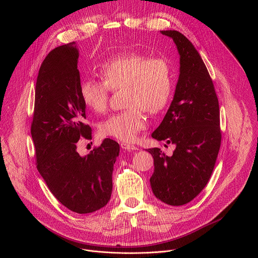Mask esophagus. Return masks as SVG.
<instances>
[{
  "label": "esophagus",
  "instance_id": "esophagus-1",
  "mask_svg": "<svg viewBox=\"0 0 258 258\" xmlns=\"http://www.w3.org/2000/svg\"><path fill=\"white\" fill-rule=\"evenodd\" d=\"M120 146H121L122 149L127 150V151H135V150H138V147H137V146L132 145V144H130V143H121Z\"/></svg>",
  "mask_w": 258,
  "mask_h": 258
}]
</instances>
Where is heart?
Segmentation results:
<instances>
[{
  "instance_id": "heart-1",
  "label": "heart",
  "mask_w": 258,
  "mask_h": 258,
  "mask_svg": "<svg viewBox=\"0 0 258 258\" xmlns=\"http://www.w3.org/2000/svg\"><path fill=\"white\" fill-rule=\"evenodd\" d=\"M99 75L102 82L87 80L82 83L81 97L94 112L104 113L108 108L110 90L124 88V105L127 108L103 121L100 133L133 143L146 127L145 110L157 114L170 99L173 88L171 64L162 56L124 53L104 62Z\"/></svg>"
}]
</instances>
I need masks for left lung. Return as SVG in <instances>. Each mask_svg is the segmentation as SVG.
<instances>
[{
	"mask_svg": "<svg viewBox=\"0 0 258 258\" xmlns=\"http://www.w3.org/2000/svg\"><path fill=\"white\" fill-rule=\"evenodd\" d=\"M179 53V77L173 100L152 138L174 144L172 155L148 149L154 158L151 188L159 200L179 206L205 188L222 142L219 105L212 80L198 51L176 30H161ZM166 147V145H165Z\"/></svg>",
	"mask_w": 258,
	"mask_h": 258,
	"instance_id": "1",
	"label": "left lung"
}]
</instances>
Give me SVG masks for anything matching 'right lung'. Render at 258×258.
<instances>
[{
	"label": "right lung",
	"mask_w": 258,
	"mask_h": 258,
	"mask_svg": "<svg viewBox=\"0 0 258 258\" xmlns=\"http://www.w3.org/2000/svg\"><path fill=\"white\" fill-rule=\"evenodd\" d=\"M78 59L79 51L72 42L55 48L43 61L30 132L36 168L48 188L69 210L85 214L110 200L119 145L105 139L84 157L77 150L81 138L92 139V130L85 122Z\"/></svg>",
	"instance_id": "add662e5"
}]
</instances>
